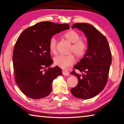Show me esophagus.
Listing matches in <instances>:
<instances>
[{"label": "esophagus", "mask_w": 124, "mask_h": 124, "mask_svg": "<svg viewBox=\"0 0 124 124\" xmlns=\"http://www.w3.org/2000/svg\"><path fill=\"white\" fill-rule=\"evenodd\" d=\"M62 73H63V74L64 75H66V76H67V75H68L69 74H70V73H69L68 71L67 70H63Z\"/></svg>", "instance_id": "34e87169"}]
</instances>
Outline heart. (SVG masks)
<instances>
[{
  "label": "heart",
  "mask_w": 124,
  "mask_h": 124,
  "mask_svg": "<svg viewBox=\"0 0 124 124\" xmlns=\"http://www.w3.org/2000/svg\"><path fill=\"white\" fill-rule=\"evenodd\" d=\"M63 36L70 43H73L71 47V51L74 52L77 57H83L87 51V46L86 43L84 40L80 39V36L79 33L71 29L65 33ZM56 43L57 41L56 38L52 37L49 42V48L50 51L52 54H55L56 52ZM75 60V57L73 54H60L56 56L54 60V63L63 69L68 68L74 63Z\"/></svg>",
  "instance_id": "obj_1"
}]
</instances>
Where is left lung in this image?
<instances>
[{
	"label": "left lung",
	"mask_w": 124,
	"mask_h": 124,
	"mask_svg": "<svg viewBox=\"0 0 124 124\" xmlns=\"http://www.w3.org/2000/svg\"><path fill=\"white\" fill-rule=\"evenodd\" d=\"M72 28L83 31L87 38V49L83 58L74 66L82 75L73 70L71 74L77 76L78 83L71 89L72 95L81 99H90L100 93L106 86L112 63V54L104 35L91 24L77 23Z\"/></svg>",
	"instance_id": "obj_1"
}]
</instances>
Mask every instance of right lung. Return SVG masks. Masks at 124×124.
I'll list each match as a JSON object with an SVG mask.
<instances>
[{"mask_svg": "<svg viewBox=\"0 0 124 124\" xmlns=\"http://www.w3.org/2000/svg\"><path fill=\"white\" fill-rule=\"evenodd\" d=\"M69 28L68 24L41 22L25 29L18 38L12 56L15 79L27 97L40 99L51 93L52 81L62 72L58 66L50 67L53 61L49 42L56 33Z\"/></svg>", "mask_w": 124, "mask_h": 124, "instance_id": "add662e5", "label": "right lung"}]
</instances>
